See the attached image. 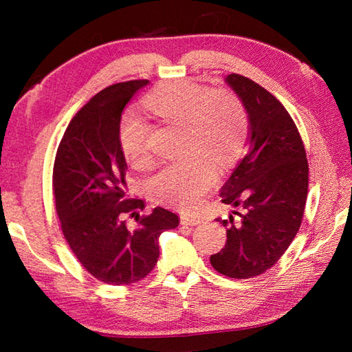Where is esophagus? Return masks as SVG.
I'll return each mask as SVG.
<instances>
[{
  "instance_id": "1",
  "label": "esophagus",
  "mask_w": 352,
  "mask_h": 352,
  "mask_svg": "<svg viewBox=\"0 0 352 352\" xmlns=\"http://www.w3.org/2000/svg\"><path fill=\"white\" fill-rule=\"evenodd\" d=\"M203 222V219L199 218V216H189V214H183L182 216V223L183 226H198V223Z\"/></svg>"
}]
</instances>
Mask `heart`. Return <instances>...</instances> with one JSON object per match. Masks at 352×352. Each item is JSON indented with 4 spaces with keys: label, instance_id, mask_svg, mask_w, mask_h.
Returning a JSON list of instances; mask_svg holds the SVG:
<instances>
[{
    "label": "heart",
    "instance_id": "b5f03b06",
    "mask_svg": "<svg viewBox=\"0 0 352 352\" xmlns=\"http://www.w3.org/2000/svg\"><path fill=\"white\" fill-rule=\"evenodd\" d=\"M146 106L168 122L188 125L189 154H198L184 163H172L149 180V195L157 203L193 208L213 188L221 164L231 162L248 139V111L242 100L226 89L210 91L188 80L170 81L148 95ZM149 124L133 110L125 111L119 124V145L134 168L151 162Z\"/></svg>",
    "mask_w": 352,
    "mask_h": 352
}]
</instances>
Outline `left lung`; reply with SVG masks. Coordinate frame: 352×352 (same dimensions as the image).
Here are the masks:
<instances>
[{
	"label": "left lung",
	"mask_w": 352,
	"mask_h": 352,
	"mask_svg": "<svg viewBox=\"0 0 352 352\" xmlns=\"http://www.w3.org/2000/svg\"><path fill=\"white\" fill-rule=\"evenodd\" d=\"M226 81L248 111L250 146L221 189L222 203L242 212H234L239 219L218 218L227 243L210 263L222 275L246 280L271 269L300 230L309 163L294 119L271 92L239 74Z\"/></svg>",
	"instance_id": "1"
}]
</instances>
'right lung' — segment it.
I'll list each match as a JSON object with an SVG mask.
<instances>
[{"instance_id": "add662e5", "label": "right lung", "mask_w": 352, "mask_h": 352, "mask_svg": "<svg viewBox=\"0 0 352 352\" xmlns=\"http://www.w3.org/2000/svg\"><path fill=\"white\" fill-rule=\"evenodd\" d=\"M148 83L111 85L86 102L66 129L52 169V195L66 242L89 274L111 286L145 278L159 260L160 234L180 223L163 207L142 216L144 201L126 195L119 124L126 102ZM130 217L136 228L128 226Z\"/></svg>"}]
</instances>
